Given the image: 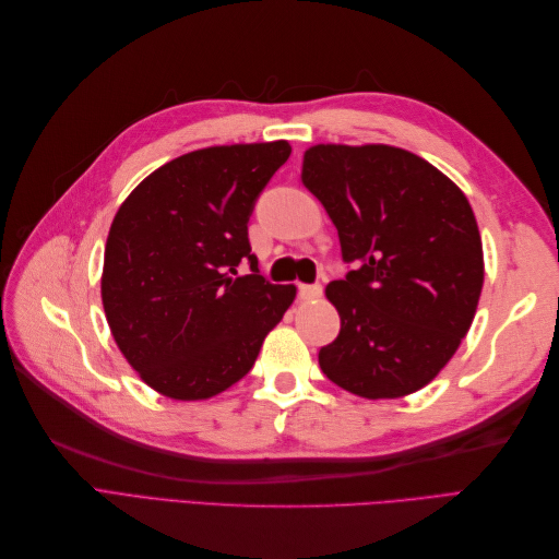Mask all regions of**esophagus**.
I'll use <instances>...</instances> for the list:
<instances>
[{
	"instance_id": "esophagus-1",
	"label": "esophagus",
	"mask_w": 559,
	"mask_h": 559,
	"mask_svg": "<svg viewBox=\"0 0 559 559\" xmlns=\"http://www.w3.org/2000/svg\"><path fill=\"white\" fill-rule=\"evenodd\" d=\"M321 296V284H300L298 298L300 300H317Z\"/></svg>"
}]
</instances>
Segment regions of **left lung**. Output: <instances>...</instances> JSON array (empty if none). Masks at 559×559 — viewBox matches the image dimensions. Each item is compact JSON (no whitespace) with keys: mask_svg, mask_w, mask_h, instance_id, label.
Wrapping results in <instances>:
<instances>
[{"mask_svg":"<svg viewBox=\"0 0 559 559\" xmlns=\"http://www.w3.org/2000/svg\"><path fill=\"white\" fill-rule=\"evenodd\" d=\"M300 179L354 265L326 286L341 333L319 349L321 370L364 399L417 392L452 359L483 292L466 195L425 158L386 144L310 146Z\"/></svg>","mask_w":559,"mask_h":559,"instance_id":"obj_1","label":"left lung"}]
</instances>
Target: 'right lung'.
<instances>
[{"label":"right lung","mask_w":559,"mask_h":559,"mask_svg":"<svg viewBox=\"0 0 559 559\" xmlns=\"http://www.w3.org/2000/svg\"><path fill=\"white\" fill-rule=\"evenodd\" d=\"M289 142L210 146L151 173L118 207L103 306L118 349L158 394L202 401L257 361L296 298L259 275L247 224ZM249 260L252 275L237 277Z\"/></svg>","instance_id":"1"}]
</instances>
